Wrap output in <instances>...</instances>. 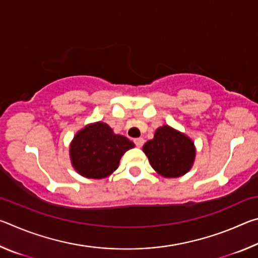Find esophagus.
<instances>
[{"mask_svg":"<svg viewBox=\"0 0 258 258\" xmlns=\"http://www.w3.org/2000/svg\"><path fill=\"white\" fill-rule=\"evenodd\" d=\"M134 143L138 148H141L143 145H145V140H143L142 138H137V139H134Z\"/></svg>","mask_w":258,"mask_h":258,"instance_id":"esophagus-1","label":"esophagus"}]
</instances>
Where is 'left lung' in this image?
Returning a JSON list of instances; mask_svg holds the SVG:
<instances>
[{"instance_id": "obj_1", "label": "left lung", "mask_w": 258, "mask_h": 258, "mask_svg": "<svg viewBox=\"0 0 258 258\" xmlns=\"http://www.w3.org/2000/svg\"><path fill=\"white\" fill-rule=\"evenodd\" d=\"M143 152L151 167L166 178L183 176L196 159V146L185 133L163 125L156 130L154 139L145 143Z\"/></svg>"}]
</instances>
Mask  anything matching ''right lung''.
<instances>
[{
  "instance_id": "1",
  "label": "right lung",
  "mask_w": 258,
  "mask_h": 258,
  "mask_svg": "<svg viewBox=\"0 0 258 258\" xmlns=\"http://www.w3.org/2000/svg\"><path fill=\"white\" fill-rule=\"evenodd\" d=\"M135 145L103 121L84 126L74 135L69 157L74 169L81 176L101 180L118 168L121 156Z\"/></svg>"
}]
</instances>
